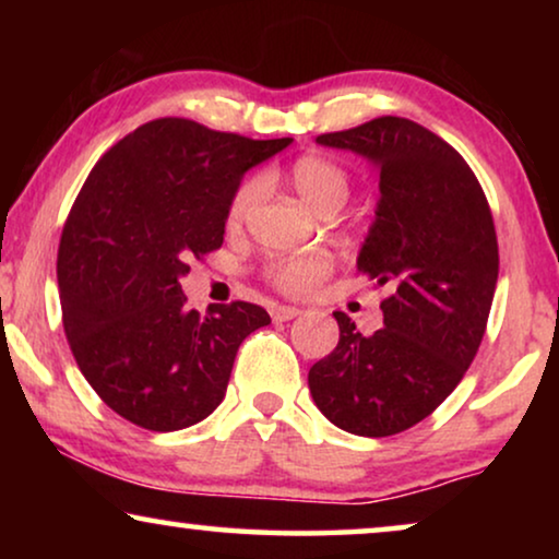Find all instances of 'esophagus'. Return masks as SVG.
<instances>
[{"label": "esophagus", "mask_w": 559, "mask_h": 559, "mask_svg": "<svg viewBox=\"0 0 559 559\" xmlns=\"http://www.w3.org/2000/svg\"><path fill=\"white\" fill-rule=\"evenodd\" d=\"M300 308H293V305H277V308L272 310V318L274 320H293V318H297L300 316Z\"/></svg>", "instance_id": "obj_1"}]
</instances>
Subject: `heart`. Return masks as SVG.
<instances>
[{
    "mask_svg": "<svg viewBox=\"0 0 559 559\" xmlns=\"http://www.w3.org/2000/svg\"><path fill=\"white\" fill-rule=\"evenodd\" d=\"M287 180L318 213H335L348 201L350 175L346 167L325 155H302L289 163ZM264 190L262 175L243 178L231 193L226 209L228 226H239L254 209ZM333 272V254L325 249L297 251L272 257L264 266V280L285 295H305Z\"/></svg>",
    "mask_w": 559,
    "mask_h": 559,
    "instance_id": "b5f03b06",
    "label": "heart"
}]
</instances>
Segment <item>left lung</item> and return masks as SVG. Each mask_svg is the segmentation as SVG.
<instances>
[{"mask_svg": "<svg viewBox=\"0 0 559 559\" xmlns=\"http://www.w3.org/2000/svg\"><path fill=\"white\" fill-rule=\"evenodd\" d=\"M318 142L379 165L358 270L389 297L371 335L333 312L341 338L310 369V394L341 430L386 438L432 415L478 354L499 280L493 216L461 152L417 121L379 117Z\"/></svg>", "mask_w": 559, "mask_h": 559, "instance_id": "left-lung-1", "label": "left lung"}]
</instances>
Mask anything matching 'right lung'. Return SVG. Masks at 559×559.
<instances>
[{
  "label": "right lung",
  "instance_id": "obj_1",
  "mask_svg": "<svg viewBox=\"0 0 559 559\" xmlns=\"http://www.w3.org/2000/svg\"><path fill=\"white\" fill-rule=\"evenodd\" d=\"M289 142L165 117L88 173L60 234V308L75 364L119 417L173 432L224 400L236 350L270 312L236 300L201 316L186 308L180 277L224 243L241 175Z\"/></svg>",
  "mask_w": 559,
  "mask_h": 559
}]
</instances>
